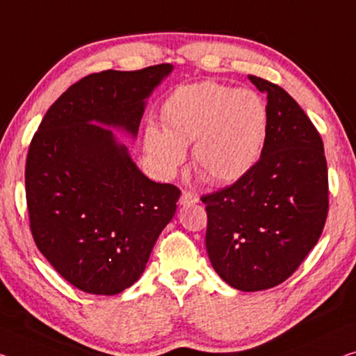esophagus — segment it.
I'll use <instances>...</instances> for the list:
<instances>
[{"label":"esophagus","instance_id":"34e87169","mask_svg":"<svg viewBox=\"0 0 356 356\" xmlns=\"http://www.w3.org/2000/svg\"><path fill=\"white\" fill-rule=\"evenodd\" d=\"M179 202H180V206L195 204V202H198V196H195L193 193H190V191H182Z\"/></svg>","mask_w":356,"mask_h":356}]
</instances>
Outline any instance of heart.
Returning <instances> with one entry per match:
<instances>
[{
  "instance_id": "b5f03b06",
  "label": "heart",
  "mask_w": 356,
  "mask_h": 356,
  "mask_svg": "<svg viewBox=\"0 0 356 356\" xmlns=\"http://www.w3.org/2000/svg\"><path fill=\"white\" fill-rule=\"evenodd\" d=\"M163 129L149 125L145 150L163 176L172 177L191 149V161L213 184L244 177L257 165L268 138V107L252 90L216 82L179 88L161 111Z\"/></svg>"
}]
</instances>
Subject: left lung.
<instances>
[{"label": "left lung", "instance_id": "left-lung-1", "mask_svg": "<svg viewBox=\"0 0 356 356\" xmlns=\"http://www.w3.org/2000/svg\"><path fill=\"white\" fill-rule=\"evenodd\" d=\"M249 79L268 98L261 156L238 182L201 201L212 268L233 289L259 291L289 279L317 244L328 213V169L300 104L275 83Z\"/></svg>", "mask_w": 356, "mask_h": 356}]
</instances>
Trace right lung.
<instances>
[{
	"mask_svg": "<svg viewBox=\"0 0 356 356\" xmlns=\"http://www.w3.org/2000/svg\"><path fill=\"white\" fill-rule=\"evenodd\" d=\"M172 65L103 71L50 106L26 156L33 238L76 289L117 295L144 273L180 190L150 180L112 129L136 139L145 104Z\"/></svg>",
	"mask_w": 356,
	"mask_h": 356,
	"instance_id": "add662e5",
	"label": "right lung"
}]
</instances>
